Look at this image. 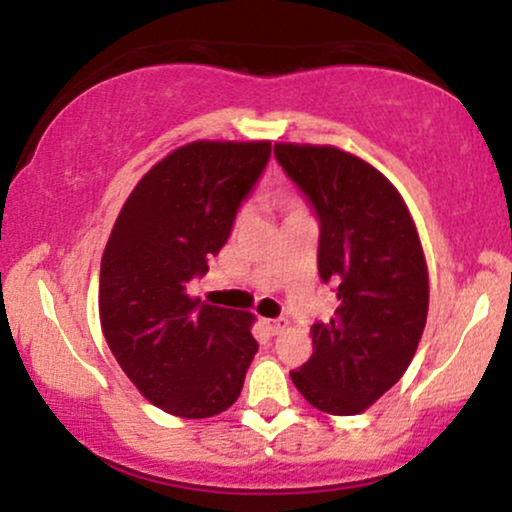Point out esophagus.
Listing matches in <instances>:
<instances>
[{
    "instance_id": "obj_1",
    "label": "esophagus",
    "mask_w": 512,
    "mask_h": 512,
    "mask_svg": "<svg viewBox=\"0 0 512 512\" xmlns=\"http://www.w3.org/2000/svg\"><path fill=\"white\" fill-rule=\"evenodd\" d=\"M267 329H269V334L276 336V334H281V331L288 329V322L286 319H269Z\"/></svg>"
}]
</instances>
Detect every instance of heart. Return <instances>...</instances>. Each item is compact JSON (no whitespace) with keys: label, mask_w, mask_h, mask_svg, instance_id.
<instances>
[{"label":"heart","mask_w":512,"mask_h":512,"mask_svg":"<svg viewBox=\"0 0 512 512\" xmlns=\"http://www.w3.org/2000/svg\"><path fill=\"white\" fill-rule=\"evenodd\" d=\"M281 209H283V212H286V217H288V214H298V212H305L303 205H300L298 200H283V202H281Z\"/></svg>","instance_id":"1"}]
</instances>
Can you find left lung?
<instances>
[{"instance_id":"8db88e82","label":"left lung","mask_w":512,"mask_h":512,"mask_svg":"<svg viewBox=\"0 0 512 512\" xmlns=\"http://www.w3.org/2000/svg\"><path fill=\"white\" fill-rule=\"evenodd\" d=\"M274 155L315 207L319 276L338 286L334 317L312 326V357L291 379L312 408L357 415L420 346L429 310L420 236L396 186L365 159L298 143H276Z\"/></svg>"}]
</instances>
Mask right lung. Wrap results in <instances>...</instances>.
Returning <instances> with one entry per match:
<instances>
[{"instance_id": "add662e5", "label": "right lung", "mask_w": 512, "mask_h": 512, "mask_svg": "<svg viewBox=\"0 0 512 512\" xmlns=\"http://www.w3.org/2000/svg\"><path fill=\"white\" fill-rule=\"evenodd\" d=\"M269 140H195L169 152L123 202L100 267V322L126 377L186 420L229 410L257 353L255 315L200 303L188 283L229 238L269 162Z\"/></svg>"}]
</instances>
